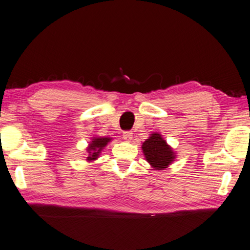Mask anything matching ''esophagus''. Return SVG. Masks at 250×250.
I'll list each match as a JSON object with an SVG mask.
<instances>
[{
    "label": "esophagus",
    "instance_id": "1",
    "mask_svg": "<svg viewBox=\"0 0 250 250\" xmlns=\"http://www.w3.org/2000/svg\"><path fill=\"white\" fill-rule=\"evenodd\" d=\"M123 138L126 141H130L133 138V133L131 131H125L123 133Z\"/></svg>",
    "mask_w": 250,
    "mask_h": 250
}]
</instances>
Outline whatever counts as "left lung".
<instances>
[{
  "instance_id": "obj_1",
  "label": "left lung",
  "mask_w": 250,
  "mask_h": 250,
  "mask_svg": "<svg viewBox=\"0 0 250 250\" xmlns=\"http://www.w3.org/2000/svg\"><path fill=\"white\" fill-rule=\"evenodd\" d=\"M142 151L146 161L155 169L167 168L175 159V154L167 141L158 133H153L151 137L142 144Z\"/></svg>"
}]
</instances>
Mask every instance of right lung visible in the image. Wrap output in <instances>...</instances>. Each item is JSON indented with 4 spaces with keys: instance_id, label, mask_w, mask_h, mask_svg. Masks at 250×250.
I'll return each instance as SVG.
<instances>
[{
    "instance_id": "1",
    "label": "right lung",
    "mask_w": 250,
    "mask_h": 250,
    "mask_svg": "<svg viewBox=\"0 0 250 250\" xmlns=\"http://www.w3.org/2000/svg\"><path fill=\"white\" fill-rule=\"evenodd\" d=\"M111 140V138L108 137H98V138H94L92 140V142L90 144V146L88 148L89 152V157H87V160L91 161V160H95L99 153L102 152V149L108 145V142Z\"/></svg>"
}]
</instances>
